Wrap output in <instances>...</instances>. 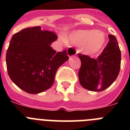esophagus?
<instances>
[{
	"mask_svg": "<svg viewBox=\"0 0 130 130\" xmlns=\"http://www.w3.org/2000/svg\"><path fill=\"white\" fill-rule=\"evenodd\" d=\"M77 54V51L75 50L74 48L71 46H69L68 48H67V55L69 57H73V56H75Z\"/></svg>",
	"mask_w": 130,
	"mask_h": 130,
	"instance_id": "obj_1",
	"label": "esophagus"
}]
</instances>
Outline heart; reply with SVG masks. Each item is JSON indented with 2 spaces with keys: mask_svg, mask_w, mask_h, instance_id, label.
Returning a JSON list of instances; mask_svg holds the SVG:
<instances>
[{
  "mask_svg": "<svg viewBox=\"0 0 130 130\" xmlns=\"http://www.w3.org/2000/svg\"><path fill=\"white\" fill-rule=\"evenodd\" d=\"M67 41L75 45H84V53L92 55L102 49L106 42V36L103 31L94 29L77 30L67 38Z\"/></svg>",
  "mask_w": 130,
  "mask_h": 130,
  "instance_id": "heart-1",
  "label": "heart"
}]
</instances>
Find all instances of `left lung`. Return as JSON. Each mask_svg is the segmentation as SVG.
Segmentation results:
<instances>
[{
  "mask_svg": "<svg viewBox=\"0 0 130 130\" xmlns=\"http://www.w3.org/2000/svg\"><path fill=\"white\" fill-rule=\"evenodd\" d=\"M109 40L96 59L78 54L82 62L79 70V83L88 90L101 92L109 87L119 75L121 51L115 36L109 35Z\"/></svg>",
  "mask_w": 130,
  "mask_h": 130,
  "instance_id": "left-lung-1",
  "label": "left lung"
}]
</instances>
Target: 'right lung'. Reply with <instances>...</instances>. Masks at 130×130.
Segmentation results:
<instances>
[{
	"mask_svg": "<svg viewBox=\"0 0 130 130\" xmlns=\"http://www.w3.org/2000/svg\"><path fill=\"white\" fill-rule=\"evenodd\" d=\"M57 39L40 26L28 27L15 34L6 55L8 74L15 85L29 94L50 88L57 70L69 59L66 51L57 53L51 44Z\"/></svg>",
	"mask_w": 130,
	"mask_h": 130,
	"instance_id": "right-lung-1",
	"label": "right lung"
}]
</instances>
